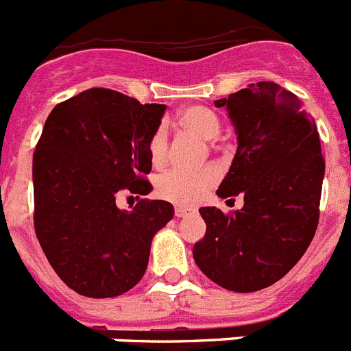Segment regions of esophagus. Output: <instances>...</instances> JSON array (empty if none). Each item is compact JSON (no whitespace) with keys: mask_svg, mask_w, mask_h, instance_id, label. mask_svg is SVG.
<instances>
[{"mask_svg":"<svg viewBox=\"0 0 351 351\" xmlns=\"http://www.w3.org/2000/svg\"><path fill=\"white\" fill-rule=\"evenodd\" d=\"M176 217L178 218H182V217H186V215H190L191 213V209H188V208H184V206H178V208H176Z\"/></svg>","mask_w":351,"mask_h":351,"instance_id":"obj_1","label":"esophagus"}]
</instances>
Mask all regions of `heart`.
<instances>
[{"label":"heart","instance_id":"heart-1","mask_svg":"<svg viewBox=\"0 0 351 351\" xmlns=\"http://www.w3.org/2000/svg\"><path fill=\"white\" fill-rule=\"evenodd\" d=\"M178 122L186 131L202 140H217L221 131V121L211 108L202 104L184 108L178 117ZM149 158L154 167H161L167 161L169 136L163 125H158L149 138ZM220 173L215 167L200 170H170L156 181V193L165 200L176 204H195L217 184Z\"/></svg>","mask_w":351,"mask_h":351}]
</instances>
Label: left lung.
<instances>
[{
	"instance_id": "left-lung-1",
	"label": "left lung",
	"mask_w": 351,
	"mask_h": 351,
	"mask_svg": "<svg viewBox=\"0 0 351 351\" xmlns=\"http://www.w3.org/2000/svg\"><path fill=\"white\" fill-rule=\"evenodd\" d=\"M215 106L227 108L238 136L217 195H241L245 204L229 215L199 209L206 234L193 259L229 291H259L300 261L314 238L325 176L319 134L300 99L274 82L252 83Z\"/></svg>"
}]
</instances>
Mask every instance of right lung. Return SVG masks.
<instances>
[{
    "instance_id": "right-lung-1",
    "label": "right lung",
    "mask_w": 351,
    "mask_h": 351,
    "mask_svg": "<svg viewBox=\"0 0 351 351\" xmlns=\"http://www.w3.org/2000/svg\"><path fill=\"white\" fill-rule=\"evenodd\" d=\"M165 104L88 88L56 104L33 152L35 234L62 280L88 298L130 291L147 269L152 238L172 220L167 200L117 208L152 190L149 138Z\"/></svg>"
}]
</instances>
